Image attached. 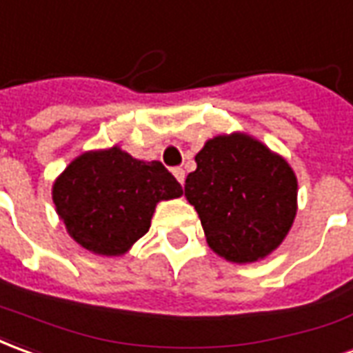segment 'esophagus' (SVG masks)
I'll return each mask as SVG.
<instances>
[{
	"label": "esophagus",
	"mask_w": 353,
	"mask_h": 353,
	"mask_svg": "<svg viewBox=\"0 0 353 353\" xmlns=\"http://www.w3.org/2000/svg\"><path fill=\"white\" fill-rule=\"evenodd\" d=\"M172 174L176 176V181L181 182V184H184V179H186V172H184V169H181V167H174V169H172Z\"/></svg>",
	"instance_id": "obj_1"
}]
</instances>
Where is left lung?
I'll use <instances>...</instances> for the list:
<instances>
[{
  "label": "left lung",
  "mask_w": 353,
  "mask_h": 353,
  "mask_svg": "<svg viewBox=\"0 0 353 353\" xmlns=\"http://www.w3.org/2000/svg\"><path fill=\"white\" fill-rule=\"evenodd\" d=\"M196 163L184 196L212 251L237 264L276 251L294 221L299 190L283 157L245 132H232L205 142Z\"/></svg>",
  "instance_id": "8db88e82"
}]
</instances>
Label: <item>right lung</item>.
<instances>
[{
  "label": "right lung",
  "mask_w": 353,
  "mask_h": 353,
  "mask_svg": "<svg viewBox=\"0 0 353 353\" xmlns=\"http://www.w3.org/2000/svg\"><path fill=\"white\" fill-rule=\"evenodd\" d=\"M182 196L159 161H141L119 146L85 152L52 184L68 234L87 251L119 256L150 230L156 205Z\"/></svg>",
  "instance_id": "right-lung-1"
}]
</instances>
